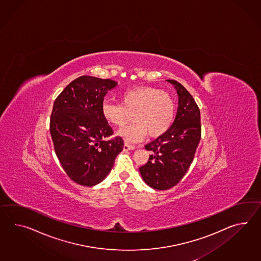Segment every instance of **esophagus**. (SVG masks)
Instances as JSON below:
<instances>
[{"instance_id":"34e87169","label":"esophagus","mask_w":261,"mask_h":261,"mask_svg":"<svg viewBox=\"0 0 261 261\" xmlns=\"http://www.w3.org/2000/svg\"><path fill=\"white\" fill-rule=\"evenodd\" d=\"M134 149H136V147L133 146V145H130L128 143H124V145H123V150L124 151H129V150H134Z\"/></svg>"}]
</instances>
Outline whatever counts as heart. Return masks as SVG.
I'll list each match as a JSON object with an SVG mask.
<instances>
[{"mask_svg": "<svg viewBox=\"0 0 261 261\" xmlns=\"http://www.w3.org/2000/svg\"><path fill=\"white\" fill-rule=\"evenodd\" d=\"M121 105L105 101L102 115L112 126L123 125L133 114V124L121 128L118 136L126 142L135 143L143 140L148 134L159 138L172 126L175 106L170 94L151 87H136L121 95Z\"/></svg>", "mask_w": 261, "mask_h": 261, "instance_id": "b5f03b06", "label": "heart"}]
</instances>
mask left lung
<instances>
[{
    "label": "left lung",
    "mask_w": 261,
    "mask_h": 261,
    "mask_svg": "<svg viewBox=\"0 0 261 261\" xmlns=\"http://www.w3.org/2000/svg\"><path fill=\"white\" fill-rule=\"evenodd\" d=\"M177 92L178 108L172 126L145 149L149 160L140 168L143 181L152 189L165 191L178 184L192 163L201 140V115L190 92L174 80H167Z\"/></svg>",
    "instance_id": "8db88e82"
}]
</instances>
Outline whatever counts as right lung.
Wrapping results in <instances>:
<instances>
[{
  "instance_id": "1",
  "label": "right lung",
  "mask_w": 261,
  "mask_h": 261,
  "mask_svg": "<svg viewBox=\"0 0 261 261\" xmlns=\"http://www.w3.org/2000/svg\"><path fill=\"white\" fill-rule=\"evenodd\" d=\"M117 86L111 79L84 75L70 82L54 102L50 132L55 151L77 184L101 183L123 149L120 137L106 140L113 131L101 110L105 96Z\"/></svg>"
}]
</instances>
